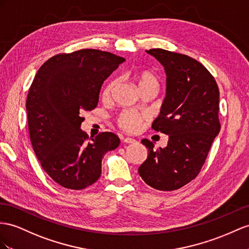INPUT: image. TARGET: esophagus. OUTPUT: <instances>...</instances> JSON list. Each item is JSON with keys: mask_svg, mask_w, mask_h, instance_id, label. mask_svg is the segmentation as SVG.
Returning a JSON list of instances; mask_svg holds the SVG:
<instances>
[{"mask_svg": "<svg viewBox=\"0 0 249 249\" xmlns=\"http://www.w3.org/2000/svg\"><path fill=\"white\" fill-rule=\"evenodd\" d=\"M122 141H123V143H126V144H131V143H136V142H137L135 139L128 138V137H127V138H124V139L122 140Z\"/></svg>", "mask_w": 249, "mask_h": 249, "instance_id": "esophagus-1", "label": "esophagus"}]
</instances>
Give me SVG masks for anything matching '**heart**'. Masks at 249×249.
<instances>
[{
	"label": "heart",
	"instance_id": "obj_1",
	"mask_svg": "<svg viewBox=\"0 0 249 249\" xmlns=\"http://www.w3.org/2000/svg\"><path fill=\"white\" fill-rule=\"evenodd\" d=\"M133 78H135L137 82L139 89H142L146 86H149L152 84L157 85L156 75L154 73H151L150 71H146V70L136 72L133 74ZM116 83H117L116 81L112 80L105 86L103 90V97L105 99L110 97L114 89V86H116ZM147 120H148V116L146 113L124 111L120 114V117L118 119V124L121 128L125 131L136 132L137 130L140 129V127H141L143 122H145V121Z\"/></svg>",
	"mask_w": 249,
	"mask_h": 249
}]
</instances>
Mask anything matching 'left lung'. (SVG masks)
Here are the masks:
<instances>
[{"instance_id": "1", "label": "left lung", "mask_w": 249, "mask_h": 249, "mask_svg": "<svg viewBox=\"0 0 249 249\" xmlns=\"http://www.w3.org/2000/svg\"><path fill=\"white\" fill-rule=\"evenodd\" d=\"M146 53L166 72V97L152 128L168 136L165 148L148 149L139 175L150 187L171 191L186 185L200 173L214 138L220 132L219 87L200 62L188 55L155 48Z\"/></svg>"}]
</instances>
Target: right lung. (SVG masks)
Returning a JSON list of instances; mask_svg holds the SVG:
<instances>
[{
	"label": "right lung",
	"instance_id": "1",
	"mask_svg": "<svg viewBox=\"0 0 249 249\" xmlns=\"http://www.w3.org/2000/svg\"><path fill=\"white\" fill-rule=\"evenodd\" d=\"M125 61L98 49L56 54L37 70L26 100L28 129L43 169L59 185L74 190L92 185L102 159L120 139L101 132L89 140L82 113L97 107L102 84Z\"/></svg>",
	"mask_w": 249,
	"mask_h": 249
}]
</instances>
